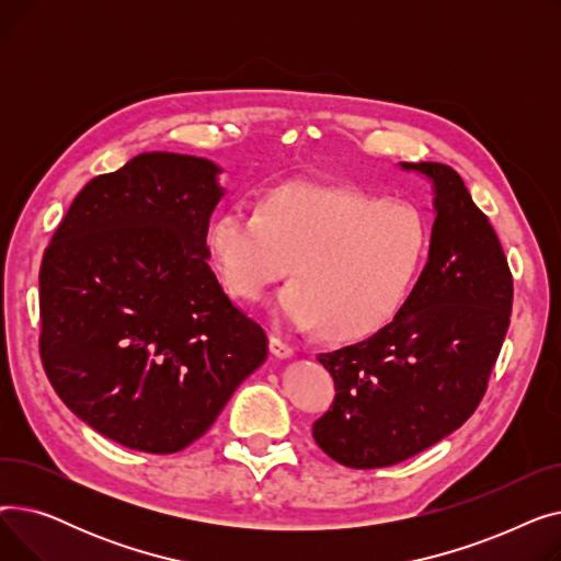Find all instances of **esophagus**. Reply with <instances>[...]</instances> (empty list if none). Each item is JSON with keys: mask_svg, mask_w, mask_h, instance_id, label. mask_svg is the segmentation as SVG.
Masks as SVG:
<instances>
[{"mask_svg": "<svg viewBox=\"0 0 561 561\" xmlns=\"http://www.w3.org/2000/svg\"><path fill=\"white\" fill-rule=\"evenodd\" d=\"M271 352L277 357V359H290L293 355H296V350H293L290 343H286L282 336L273 334L271 336Z\"/></svg>", "mask_w": 561, "mask_h": 561, "instance_id": "esophagus-1", "label": "esophagus"}]
</instances>
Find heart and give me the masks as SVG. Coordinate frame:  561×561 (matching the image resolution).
<instances>
[{
    "instance_id": "obj_1",
    "label": "heart",
    "mask_w": 561,
    "mask_h": 561,
    "mask_svg": "<svg viewBox=\"0 0 561 561\" xmlns=\"http://www.w3.org/2000/svg\"><path fill=\"white\" fill-rule=\"evenodd\" d=\"M214 268L236 300H259L288 271L277 313L334 339L370 334L396 313L425 254L421 216L347 186L286 184L256 211L227 209L206 231Z\"/></svg>"
}]
</instances>
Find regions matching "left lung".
I'll return each instance as SVG.
<instances>
[{
	"label": "left lung",
	"instance_id": "1",
	"mask_svg": "<svg viewBox=\"0 0 561 561\" xmlns=\"http://www.w3.org/2000/svg\"><path fill=\"white\" fill-rule=\"evenodd\" d=\"M434 193L425 268L389 325L318 355L336 396L313 423L320 450L350 468L414 457L478 409L512 316V273L489 218L444 163H400Z\"/></svg>",
	"mask_w": 561,
	"mask_h": 561
}]
</instances>
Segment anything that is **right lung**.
I'll list each match as a JSON object with an SVG mask.
<instances>
[{
	"instance_id": "add662e5",
	"label": "right lung",
	"mask_w": 561,
	"mask_h": 561,
	"mask_svg": "<svg viewBox=\"0 0 561 561\" xmlns=\"http://www.w3.org/2000/svg\"><path fill=\"white\" fill-rule=\"evenodd\" d=\"M220 172L138 154L81 188L43 256V368L77 419L131 450L191 446L268 357L206 261Z\"/></svg>"
}]
</instances>
